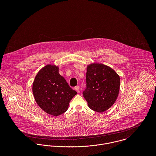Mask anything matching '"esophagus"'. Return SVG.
I'll list each match as a JSON object with an SVG mask.
<instances>
[{"mask_svg": "<svg viewBox=\"0 0 156 156\" xmlns=\"http://www.w3.org/2000/svg\"><path fill=\"white\" fill-rule=\"evenodd\" d=\"M74 89H75V90L76 91V92H77L78 93L79 92V91H80V88H79V87H74Z\"/></svg>", "mask_w": 156, "mask_h": 156, "instance_id": "34e87169", "label": "esophagus"}]
</instances>
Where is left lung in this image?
Listing matches in <instances>:
<instances>
[{
  "label": "left lung",
  "instance_id": "8db88e82",
  "mask_svg": "<svg viewBox=\"0 0 156 156\" xmlns=\"http://www.w3.org/2000/svg\"><path fill=\"white\" fill-rule=\"evenodd\" d=\"M86 83L83 95L90 109L103 112L114 104L119 94L120 78L111 67L102 64L89 65Z\"/></svg>",
  "mask_w": 156,
  "mask_h": 156
}]
</instances>
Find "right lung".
<instances>
[{
  "label": "right lung",
  "mask_w": 156,
  "mask_h": 156,
  "mask_svg": "<svg viewBox=\"0 0 156 156\" xmlns=\"http://www.w3.org/2000/svg\"><path fill=\"white\" fill-rule=\"evenodd\" d=\"M32 92L38 105L55 116L67 111L69 103L77 94L59 74L58 67L53 65H47L39 71L33 83Z\"/></svg>",
  "instance_id": "right-lung-1"
}]
</instances>
